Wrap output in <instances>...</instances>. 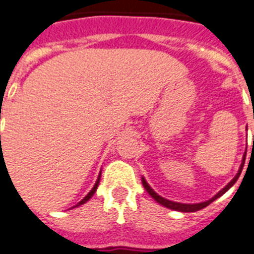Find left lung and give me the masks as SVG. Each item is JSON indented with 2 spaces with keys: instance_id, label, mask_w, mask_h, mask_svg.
Masks as SVG:
<instances>
[{
  "instance_id": "left-lung-1",
  "label": "left lung",
  "mask_w": 254,
  "mask_h": 254,
  "mask_svg": "<svg viewBox=\"0 0 254 254\" xmlns=\"http://www.w3.org/2000/svg\"><path fill=\"white\" fill-rule=\"evenodd\" d=\"M244 162H245V156L243 157V161H242V165H240V167H239V171L238 174H236L235 177H234V179L230 182V183L226 186L225 188H222L219 192H218L215 196H213V197L210 198V200L207 201H204V202H198V204H182V202H175V201H171V200H167V198L162 197V196H160L158 193H156L154 190H153V188L150 187L149 184L146 183V180L144 179V178H141V183L142 186H144V188L146 190V192L152 196L154 200L158 202V204H161L162 206L165 207H169V209H171V210H177V211H183V213H190V211H197V210H201V209H204V207H206L207 205L211 204L213 201L217 200L218 197H221L222 194L226 193L230 188L234 186V184L236 183V180L239 179V177H240V174H242V170L243 167H244Z\"/></svg>"
}]
</instances>
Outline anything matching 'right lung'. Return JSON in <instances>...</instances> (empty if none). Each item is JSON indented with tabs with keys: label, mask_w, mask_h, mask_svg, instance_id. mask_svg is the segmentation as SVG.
Segmentation results:
<instances>
[{
	"label": "right lung",
	"mask_w": 254,
	"mask_h": 254,
	"mask_svg": "<svg viewBox=\"0 0 254 254\" xmlns=\"http://www.w3.org/2000/svg\"><path fill=\"white\" fill-rule=\"evenodd\" d=\"M100 178H101V173H100V175H98V178H97V180H96V183H94V186H93V188H92L91 190V192H89V193L87 194V196H85L84 198H83V200L80 201V202H77L76 205H75L74 207H77V206H80V205H83V204H85V202H87L88 200H89V198L92 197V196H93L94 194V192H96V190H97V187H98V184H100Z\"/></svg>",
	"instance_id": "1"
}]
</instances>
